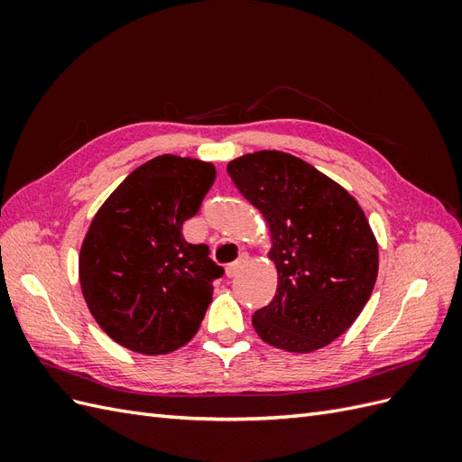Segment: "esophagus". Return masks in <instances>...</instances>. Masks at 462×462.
<instances>
[{
  "instance_id": "esophagus-1",
  "label": "esophagus",
  "mask_w": 462,
  "mask_h": 462,
  "mask_svg": "<svg viewBox=\"0 0 462 462\" xmlns=\"http://www.w3.org/2000/svg\"><path fill=\"white\" fill-rule=\"evenodd\" d=\"M245 262H246V258H245V256H241V258H239V260H236V262L229 263V265H227V268H226V275H227V277H235L236 273H239V272L243 270V265H245Z\"/></svg>"
}]
</instances>
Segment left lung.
<instances>
[{
	"mask_svg": "<svg viewBox=\"0 0 462 462\" xmlns=\"http://www.w3.org/2000/svg\"><path fill=\"white\" fill-rule=\"evenodd\" d=\"M227 173L272 233L273 300L256 310L260 337L289 353H312L343 335L377 277V243L358 202L310 163L277 150L246 153Z\"/></svg>",
	"mask_w": 462,
	"mask_h": 462,
	"instance_id": "left-lung-1",
	"label": "left lung"
}]
</instances>
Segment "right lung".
<instances>
[{
	"label": "right lung",
	"instance_id": "right-lung-1",
	"mask_svg": "<svg viewBox=\"0 0 462 462\" xmlns=\"http://www.w3.org/2000/svg\"><path fill=\"white\" fill-rule=\"evenodd\" d=\"M214 179L212 163L163 153L136 167L97 209L79 277L94 319L116 343L167 355L197 335L223 268L180 231Z\"/></svg>",
	"mask_w": 462,
	"mask_h": 462
}]
</instances>
